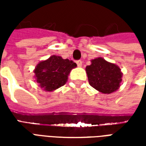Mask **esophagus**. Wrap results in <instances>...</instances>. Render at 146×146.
Here are the masks:
<instances>
[{"label":"esophagus","mask_w":146,"mask_h":146,"mask_svg":"<svg viewBox=\"0 0 146 146\" xmlns=\"http://www.w3.org/2000/svg\"><path fill=\"white\" fill-rule=\"evenodd\" d=\"M76 62V64H77V66H79V67H80V66H82V62H83L81 60H77Z\"/></svg>","instance_id":"esophagus-1"}]
</instances>
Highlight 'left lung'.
<instances>
[{
	"instance_id": "left-lung-1",
	"label": "left lung",
	"mask_w": 146,
	"mask_h": 146,
	"mask_svg": "<svg viewBox=\"0 0 146 146\" xmlns=\"http://www.w3.org/2000/svg\"><path fill=\"white\" fill-rule=\"evenodd\" d=\"M86 72L90 85L104 94L116 92L122 80L119 67L102 58L92 60V64L86 67Z\"/></svg>"
}]
</instances>
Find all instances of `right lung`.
<instances>
[{
    "label": "right lung",
    "instance_id": "obj_1",
    "mask_svg": "<svg viewBox=\"0 0 146 146\" xmlns=\"http://www.w3.org/2000/svg\"><path fill=\"white\" fill-rule=\"evenodd\" d=\"M76 66L72 60L52 55L36 66L34 70L36 82L45 91L52 92L66 83L70 70Z\"/></svg>",
    "mask_w": 146,
    "mask_h": 146
}]
</instances>
